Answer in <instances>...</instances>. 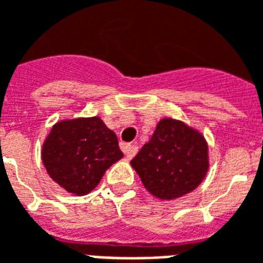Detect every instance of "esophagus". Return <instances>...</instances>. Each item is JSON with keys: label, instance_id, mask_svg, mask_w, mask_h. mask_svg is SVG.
<instances>
[{"label": "esophagus", "instance_id": "esophagus-1", "mask_svg": "<svg viewBox=\"0 0 263 263\" xmlns=\"http://www.w3.org/2000/svg\"><path fill=\"white\" fill-rule=\"evenodd\" d=\"M125 157L129 160V159H132V157L135 156L138 153V143H132V145H128V146L125 147Z\"/></svg>", "mask_w": 263, "mask_h": 263}]
</instances>
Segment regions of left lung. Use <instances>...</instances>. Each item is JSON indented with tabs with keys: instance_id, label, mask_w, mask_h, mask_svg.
Returning <instances> with one entry per match:
<instances>
[{
	"instance_id": "left-lung-1",
	"label": "left lung",
	"mask_w": 263,
	"mask_h": 263,
	"mask_svg": "<svg viewBox=\"0 0 263 263\" xmlns=\"http://www.w3.org/2000/svg\"><path fill=\"white\" fill-rule=\"evenodd\" d=\"M209 147L201 132L174 118H161L131 166L146 191L171 201L194 191L209 170Z\"/></svg>"
}]
</instances>
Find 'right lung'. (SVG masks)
I'll return each instance as SVG.
<instances>
[{"label":"right lung","mask_w":263,"mask_h":263,"mask_svg":"<svg viewBox=\"0 0 263 263\" xmlns=\"http://www.w3.org/2000/svg\"><path fill=\"white\" fill-rule=\"evenodd\" d=\"M122 156L117 135L100 117L54 124L42 149L48 176L65 191L78 196L93 191L107 168Z\"/></svg>","instance_id":"1"}]
</instances>
